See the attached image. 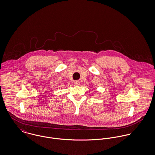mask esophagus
<instances>
[{
    "label": "esophagus",
    "mask_w": 155,
    "mask_h": 155,
    "mask_svg": "<svg viewBox=\"0 0 155 155\" xmlns=\"http://www.w3.org/2000/svg\"><path fill=\"white\" fill-rule=\"evenodd\" d=\"M75 84L76 86H78V85L80 84V81H78V80L75 81Z\"/></svg>",
    "instance_id": "esophagus-1"
}]
</instances>
